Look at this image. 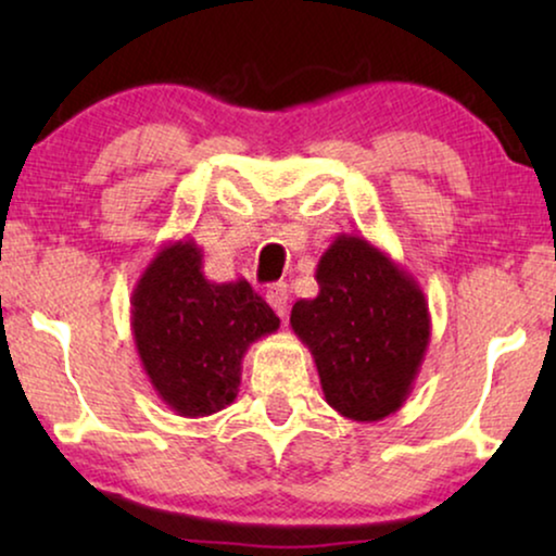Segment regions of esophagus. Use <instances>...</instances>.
Wrapping results in <instances>:
<instances>
[{"instance_id": "1", "label": "esophagus", "mask_w": 556, "mask_h": 556, "mask_svg": "<svg viewBox=\"0 0 556 556\" xmlns=\"http://www.w3.org/2000/svg\"><path fill=\"white\" fill-rule=\"evenodd\" d=\"M265 299H268L270 308L276 311L280 318L288 316V286L286 283L268 286V291H265Z\"/></svg>"}]
</instances>
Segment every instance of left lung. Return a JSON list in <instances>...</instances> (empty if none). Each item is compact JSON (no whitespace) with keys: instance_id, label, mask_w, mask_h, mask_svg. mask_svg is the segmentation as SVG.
I'll use <instances>...</instances> for the list:
<instances>
[{"instance_id":"8db88e82","label":"left lung","mask_w":556,"mask_h":556,"mask_svg":"<svg viewBox=\"0 0 556 556\" xmlns=\"http://www.w3.org/2000/svg\"><path fill=\"white\" fill-rule=\"evenodd\" d=\"M316 283V299L293 303L291 326L314 356L324 397L346 420H384L420 375L428 299L384 250L346 232L326 248Z\"/></svg>"}]
</instances>
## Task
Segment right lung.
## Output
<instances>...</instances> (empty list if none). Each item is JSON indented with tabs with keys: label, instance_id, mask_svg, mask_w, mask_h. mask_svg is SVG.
<instances>
[{
	"label": "right lung",
	"instance_id": "obj_1",
	"mask_svg": "<svg viewBox=\"0 0 556 556\" xmlns=\"http://www.w3.org/2000/svg\"><path fill=\"white\" fill-rule=\"evenodd\" d=\"M278 326L280 318L245 278H204L194 240L159 248L131 293L141 367L164 405L181 417H207L235 402L242 356Z\"/></svg>",
	"mask_w": 556,
	"mask_h": 556
}]
</instances>
